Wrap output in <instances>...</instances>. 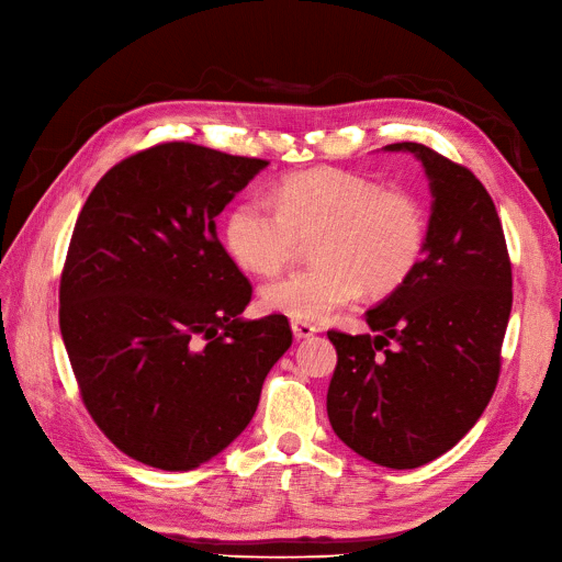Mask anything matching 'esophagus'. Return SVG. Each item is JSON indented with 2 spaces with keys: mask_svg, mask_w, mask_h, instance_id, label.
Instances as JSON below:
<instances>
[{
  "mask_svg": "<svg viewBox=\"0 0 562 562\" xmlns=\"http://www.w3.org/2000/svg\"><path fill=\"white\" fill-rule=\"evenodd\" d=\"M291 328H293L295 339H307L318 333L316 326H312V323H304V321H291Z\"/></svg>",
  "mask_w": 562,
  "mask_h": 562,
  "instance_id": "1",
  "label": "esophagus"
}]
</instances>
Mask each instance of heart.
<instances>
[{
    "label": "heart",
    "instance_id": "b5f03b06",
    "mask_svg": "<svg viewBox=\"0 0 562 562\" xmlns=\"http://www.w3.org/2000/svg\"><path fill=\"white\" fill-rule=\"evenodd\" d=\"M312 267L262 288V307L316 323L363 293L396 291L413 274L427 241V211L405 187L339 168L285 176L271 199L252 196L227 215L232 258L255 274H277L311 239Z\"/></svg>",
    "mask_w": 562,
    "mask_h": 562
}]
</instances>
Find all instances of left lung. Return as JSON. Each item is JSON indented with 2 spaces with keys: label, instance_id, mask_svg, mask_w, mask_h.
Returning a JSON list of instances; mask_svg holds the SVG:
<instances>
[{
  "label": "left lung",
  "instance_id": "1",
  "mask_svg": "<svg viewBox=\"0 0 562 562\" xmlns=\"http://www.w3.org/2000/svg\"><path fill=\"white\" fill-rule=\"evenodd\" d=\"M431 217L415 271L366 323L378 335L328 330L337 366L328 419L353 452L389 469H417L467 436L499 380L512 314V260L495 203L469 168L419 143Z\"/></svg>",
  "mask_w": 562,
  "mask_h": 562
}]
</instances>
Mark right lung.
<instances>
[{"mask_svg":"<svg viewBox=\"0 0 562 562\" xmlns=\"http://www.w3.org/2000/svg\"><path fill=\"white\" fill-rule=\"evenodd\" d=\"M267 166L192 143L100 178L60 277V333L89 415L138 462L190 471L252 419L293 345L283 314L241 318L252 288L215 217Z\"/></svg>","mask_w":562,"mask_h":562,"instance_id":"right-lung-1","label":"right lung"}]
</instances>
